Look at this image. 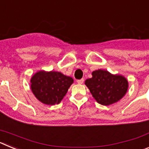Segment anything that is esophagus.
Here are the masks:
<instances>
[{
  "mask_svg": "<svg viewBox=\"0 0 149 149\" xmlns=\"http://www.w3.org/2000/svg\"><path fill=\"white\" fill-rule=\"evenodd\" d=\"M84 79H81V80H77V82L78 84H82L83 83H84Z\"/></svg>",
  "mask_w": 149,
  "mask_h": 149,
  "instance_id": "obj_1",
  "label": "esophagus"
}]
</instances>
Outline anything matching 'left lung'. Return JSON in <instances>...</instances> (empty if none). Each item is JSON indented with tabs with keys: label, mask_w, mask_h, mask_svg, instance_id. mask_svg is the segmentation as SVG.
<instances>
[{
	"label": "left lung",
	"mask_w": 149,
	"mask_h": 149,
	"mask_svg": "<svg viewBox=\"0 0 149 149\" xmlns=\"http://www.w3.org/2000/svg\"><path fill=\"white\" fill-rule=\"evenodd\" d=\"M93 77L85 84L100 104L108 106L123 98L128 89V81L121 74H113L108 71L98 69L92 72Z\"/></svg>",
	"instance_id": "obj_1"
}]
</instances>
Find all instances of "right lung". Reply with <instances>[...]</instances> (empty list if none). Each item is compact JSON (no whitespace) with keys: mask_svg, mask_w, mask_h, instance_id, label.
<instances>
[{"mask_svg":"<svg viewBox=\"0 0 149 149\" xmlns=\"http://www.w3.org/2000/svg\"><path fill=\"white\" fill-rule=\"evenodd\" d=\"M72 77L55 71H39L30 79V87L35 97L47 105L58 104L73 84Z\"/></svg>","mask_w":149,"mask_h":149,"instance_id":"obj_1","label":"right lung"}]
</instances>
